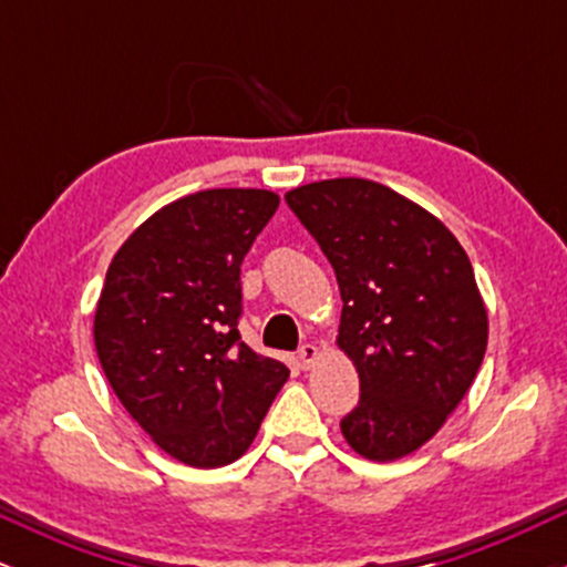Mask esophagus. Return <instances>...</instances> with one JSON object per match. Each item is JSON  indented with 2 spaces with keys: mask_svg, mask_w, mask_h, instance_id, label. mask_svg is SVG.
I'll return each mask as SVG.
<instances>
[{
  "mask_svg": "<svg viewBox=\"0 0 567 567\" xmlns=\"http://www.w3.org/2000/svg\"><path fill=\"white\" fill-rule=\"evenodd\" d=\"M317 354H320V351H317L315 343H303V347L298 349V365H301L303 370L311 368V362L317 360Z\"/></svg>",
  "mask_w": 567,
  "mask_h": 567,
  "instance_id": "esophagus-1",
  "label": "esophagus"
}]
</instances>
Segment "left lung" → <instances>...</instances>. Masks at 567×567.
Returning a JSON list of instances; mask_svg holds the SVG:
<instances>
[{"instance_id":"8db88e82","label":"left lung","mask_w":567,"mask_h":567,"mask_svg":"<svg viewBox=\"0 0 567 567\" xmlns=\"http://www.w3.org/2000/svg\"><path fill=\"white\" fill-rule=\"evenodd\" d=\"M285 202L341 290L338 347L362 392L343 437L370 461L419 451L483 365L487 311L470 256L442 220L375 181H317Z\"/></svg>"}]
</instances>
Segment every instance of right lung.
Masks as SVG:
<instances>
[{"label": "right lung", "instance_id": "add662e5", "mask_svg": "<svg viewBox=\"0 0 567 567\" xmlns=\"http://www.w3.org/2000/svg\"><path fill=\"white\" fill-rule=\"evenodd\" d=\"M279 205L207 188L154 213L106 271L95 351L125 410L181 464L213 470L256 440L290 370L239 338V266Z\"/></svg>", "mask_w": 567, "mask_h": 567}]
</instances>
